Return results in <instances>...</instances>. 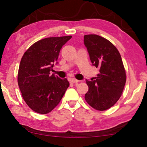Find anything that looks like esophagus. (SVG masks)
<instances>
[{"mask_svg":"<svg viewBox=\"0 0 147 147\" xmlns=\"http://www.w3.org/2000/svg\"><path fill=\"white\" fill-rule=\"evenodd\" d=\"M70 82H71V84L78 83V82H79V80H76V78H71V79H70Z\"/></svg>","mask_w":147,"mask_h":147,"instance_id":"34e87169","label":"esophagus"}]
</instances>
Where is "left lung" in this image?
Listing matches in <instances>:
<instances>
[{
    "label": "left lung",
    "mask_w": 147,
    "mask_h": 147,
    "mask_svg": "<svg viewBox=\"0 0 147 147\" xmlns=\"http://www.w3.org/2000/svg\"><path fill=\"white\" fill-rule=\"evenodd\" d=\"M84 41L92 64L100 69L97 77L86 81L89 90L85 100L94 109L104 111L121 96L126 81L125 69L117 48L108 39L90 34L84 35Z\"/></svg>",
    "instance_id": "obj_1"
}]
</instances>
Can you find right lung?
<instances>
[{"label":"right lung","mask_w":147,"mask_h":147,"mask_svg":"<svg viewBox=\"0 0 147 147\" xmlns=\"http://www.w3.org/2000/svg\"><path fill=\"white\" fill-rule=\"evenodd\" d=\"M72 37H47L33 43L23 54L18 71V84L27 106L45 114L55 108L69 87L67 80L54 74L60 50Z\"/></svg>","instance_id":"right-lung-1"}]
</instances>
